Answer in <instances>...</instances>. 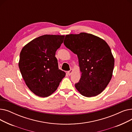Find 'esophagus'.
<instances>
[{
	"mask_svg": "<svg viewBox=\"0 0 132 132\" xmlns=\"http://www.w3.org/2000/svg\"><path fill=\"white\" fill-rule=\"evenodd\" d=\"M73 71V69H71L70 71H68V72H67V73H68V74L69 75H71V74L72 73Z\"/></svg>",
	"mask_w": 132,
	"mask_h": 132,
	"instance_id": "obj_1",
	"label": "esophagus"
}]
</instances>
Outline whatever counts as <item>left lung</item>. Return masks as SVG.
Returning a JSON list of instances; mask_svg holds the SVG:
<instances>
[{
	"mask_svg": "<svg viewBox=\"0 0 132 132\" xmlns=\"http://www.w3.org/2000/svg\"><path fill=\"white\" fill-rule=\"evenodd\" d=\"M64 44L77 54L81 72L75 88L87 97L101 94L111 80L114 59L106 42L91 34L66 35Z\"/></svg>",
	"mask_w": 132,
	"mask_h": 132,
	"instance_id": "obj_1",
	"label": "left lung"
}]
</instances>
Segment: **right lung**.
<instances>
[{
  "label": "right lung",
  "mask_w": 132,
  "mask_h": 132,
  "mask_svg": "<svg viewBox=\"0 0 132 132\" xmlns=\"http://www.w3.org/2000/svg\"><path fill=\"white\" fill-rule=\"evenodd\" d=\"M64 37L44 35L27 44L20 52L19 67L22 77L28 88L39 97L52 94L65 77L55 57Z\"/></svg>",
  "instance_id": "right-lung-1"
}]
</instances>
